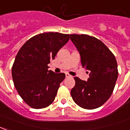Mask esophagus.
<instances>
[{
  "label": "esophagus",
  "instance_id": "esophagus-1",
  "mask_svg": "<svg viewBox=\"0 0 130 130\" xmlns=\"http://www.w3.org/2000/svg\"><path fill=\"white\" fill-rule=\"evenodd\" d=\"M65 76H66V78H70V77H72V76H71V75L69 74H65Z\"/></svg>",
  "mask_w": 130,
  "mask_h": 130
}]
</instances>
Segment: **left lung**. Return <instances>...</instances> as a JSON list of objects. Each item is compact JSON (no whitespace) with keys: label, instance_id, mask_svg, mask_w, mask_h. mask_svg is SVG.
<instances>
[{"label":"left lung","instance_id":"1","mask_svg":"<svg viewBox=\"0 0 130 130\" xmlns=\"http://www.w3.org/2000/svg\"><path fill=\"white\" fill-rule=\"evenodd\" d=\"M80 56L83 68L89 70L87 81L74 77L71 90L74 101L84 109L99 107L109 99L118 78L116 58L104 43L86 34H70Z\"/></svg>","mask_w":130,"mask_h":130}]
</instances>
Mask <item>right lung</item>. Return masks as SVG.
I'll use <instances>...</instances> for the list:
<instances>
[{
    "label": "right lung",
    "mask_w": 130,
    "mask_h": 130,
    "mask_svg": "<svg viewBox=\"0 0 130 130\" xmlns=\"http://www.w3.org/2000/svg\"><path fill=\"white\" fill-rule=\"evenodd\" d=\"M69 40V34H39L19 51L12 66V78L20 96L31 107L45 108L55 99L65 74L48 70L47 65Z\"/></svg>",
    "instance_id": "add662e5"
}]
</instances>
